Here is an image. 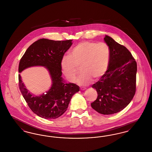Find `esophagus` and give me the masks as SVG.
I'll return each mask as SVG.
<instances>
[{"label":"esophagus","mask_w":152,"mask_h":152,"mask_svg":"<svg viewBox=\"0 0 152 152\" xmlns=\"http://www.w3.org/2000/svg\"><path fill=\"white\" fill-rule=\"evenodd\" d=\"M86 89V88H81V90H82V91H85Z\"/></svg>","instance_id":"obj_1"}]
</instances>
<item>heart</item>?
I'll use <instances>...</instances> for the list:
<instances>
[{
  "instance_id": "b5f03b06",
  "label": "heart",
  "mask_w": 152,
  "mask_h": 152,
  "mask_svg": "<svg viewBox=\"0 0 152 152\" xmlns=\"http://www.w3.org/2000/svg\"><path fill=\"white\" fill-rule=\"evenodd\" d=\"M110 57V48L107 44L82 42L70 51L69 56L62 58L60 66L66 79L71 83L75 82L80 67L81 74L77 83L81 86H87L93 79L99 80L105 73Z\"/></svg>"
}]
</instances>
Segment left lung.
I'll return each mask as SVG.
<instances>
[{"label":"left lung","mask_w":152,"mask_h":152,"mask_svg":"<svg viewBox=\"0 0 152 152\" xmlns=\"http://www.w3.org/2000/svg\"><path fill=\"white\" fill-rule=\"evenodd\" d=\"M104 42L110 48L108 69L92 86L98 96L92 108L102 115L120 112L132 101L136 92L137 63L129 50L105 35Z\"/></svg>","instance_id":"left-lung-1"}]
</instances>
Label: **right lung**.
I'll list each match as a JSON object with an SVG mask.
<instances>
[{"label":"right lung","mask_w":152,"mask_h":152,"mask_svg":"<svg viewBox=\"0 0 152 152\" xmlns=\"http://www.w3.org/2000/svg\"><path fill=\"white\" fill-rule=\"evenodd\" d=\"M72 42L39 39L29 46L20 59L19 73L31 66H40L45 67L50 73L51 88L39 96L29 92L19 75V88L24 99L32 111L42 118L55 119L61 116L68 108L73 95L79 91L78 86L66 83L61 77V60L72 45Z\"/></svg>","instance_id":"obj_1"}]
</instances>
